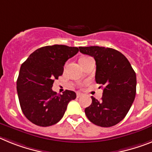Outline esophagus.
I'll list each match as a JSON object with an SVG mask.
<instances>
[{
    "label": "esophagus",
    "mask_w": 152,
    "mask_h": 152,
    "mask_svg": "<svg viewBox=\"0 0 152 152\" xmlns=\"http://www.w3.org/2000/svg\"><path fill=\"white\" fill-rule=\"evenodd\" d=\"M81 95H82L81 93H80V92H77V98H80Z\"/></svg>",
    "instance_id": "1"
}]
</instances>
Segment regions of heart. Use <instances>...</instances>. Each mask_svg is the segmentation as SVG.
<instances>
[{
	"mask_svg": "<svg viewBox=\"0 0 152 152\" xmlns=\"http://www.w3.org/2000/svg\"><path fill=\"white\" fill-rule=\"evenodd\" d=\"M87 58V57H81V58H80V59H82V58ZM80 59H79V60H80Z\"/></svg>",
	"mask_w": 152,
	"mask_h": 152,
	"instance_id": "1",
	"label": "heart"
}]
</instances>
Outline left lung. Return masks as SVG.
<instances>
[{
    "label": "left lung",
    "mask_w": 152,
    "mask_h": 152,
    "mask_svg": "<svg viewBox=\"0 0 152 152\" xmlns=\"http://www.w3.org/2000/svg\"><path fill=\"white\" fill-rule=\"evenodd\" d=\"M80 52L94 58L95 81L104 86L101 101L91 97L85 110L91 122L111 127L126 116L136 94V74L130 62L118 50L104 47H79Z\"/></svg>",
    "instance_id": "8db88e82"
}]
</instances>
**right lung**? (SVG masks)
<instances>
[{
    "label": "right lung",
    "mask_w": 152,
    "mask_h": 152,
    "mask_svg": "<svg viewBox=\"0 0 152 152\" xmlns=\"http://www.w3.org/2000/svg\"><path fill=\"white\" fill-rule=\"evenodd\" d=\"M76 47L54 45L34 51L22 64L17 80V91L22 112L33 124L48 127L58 123L67 104L76 98L75 91L63 94L52 91L55 79L62 75L64 65L75 56Z\"/></svg>",
    "instance_id": "right-lung-1"
}]
</instances>
